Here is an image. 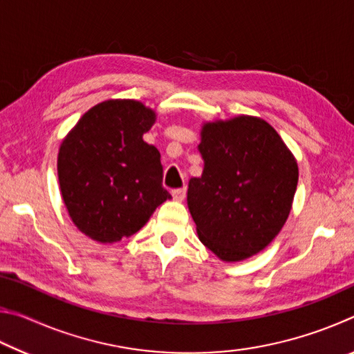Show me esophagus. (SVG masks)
<instances>
[{
  "label": "esophagus",
  "instance_id": "obj_1",
  "mask_svg": "<svg viewBox=\"0 0 354 354\" xmlns=\"http://www.w3.org/2000/svg\"><path fill=\"white\" fill-rule=\"evenodd\" d=\"M171 196H173V198H175L176 201H183V200L185 198V187L171 190Z\"/></svg>",
  "mask_w": 354,
  "mask_h": 354
}]
</instances>
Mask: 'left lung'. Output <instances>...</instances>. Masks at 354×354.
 <instances>
[{
	"label": "left lung",
	"instance_id": "left-lung-1",
	"mask_svg": "<svg viewBox=\"0 0 354 354\" xmlns=\"http://www.w3.org/2000/svg\"><path fill=\"white\" fill-rule=\"evenodd\" d=\"M198 149L205 170L189 181L187 205L200 241L227 262L259 253L289 217L292 153L270 124L247 115L205 124Z\"/></svg>",
	"mask_w": 354,
	"mask_h": 354
}]
</instances>
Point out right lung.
Listing matches in <instances>:
<instances>
[{
  "mask_svg": "<svg viewBox=\"0 0 354 354\" xmlns=\"http://www.w3.org/2000/svg\"><path fill=\"white\" fill-rule=\"evenodd\" d=\"M154 112L134 100H111L84 113L57 158L59 184L73 223L98 242H118L170 198L158 148L143 142Z\"/></svg>",
  "mask_w": 354,
  "mask_h": 354,
  "instance_id": "obj_1",
  "label": "right lung"
}]
</instances>
